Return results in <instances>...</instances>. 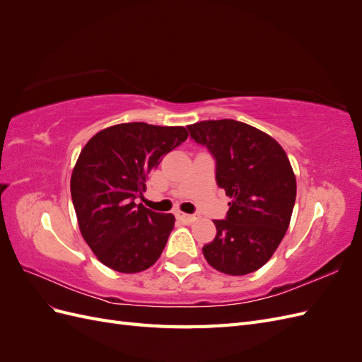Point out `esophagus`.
I'll return each mask as SVG.
<instances>
[{
  "label": "esophagus",
  "mask_w": 362,
  "mask_h": 362,
  "mask_svg": "<svg viewBox=\"0 0 362 362\" xmlns=\"http://www.w3.org/2000/svg\"><path fill=\"white\" fill-rule=\"evenodd\" d=\"M177 218H178V221H181L182 223H193L198 217L193 216V214H185V213L178 211V213H177Z\"/></svg>",
  "instance_id": "obj_1"
}]
</instances>
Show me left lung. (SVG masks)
<instances>
[{"label":"left lung","instance_id":"1","mask_svg":"<svg viewBox=\"0 0 362 362\" xmlns=\"http://www.w3.org/2000/svg\"><path fill=\"white\" fill-rule=\"evenodd\" d=\"M216 160V181L229 210L213 221L216 237L202 247L208 264L242 276L261 269L286 235L296 201V177L286 151L261 129L234 119L187 127Z\"/></svg>","mask_w":362,"mask_h":362}]
</instances>
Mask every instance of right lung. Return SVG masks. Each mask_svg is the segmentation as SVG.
Wrapping results in <instances>:
<instances>
[{
	"mask_svg": "<svg viewBox=\"0 0 362 362\" xmlns=\"http://www.w3.org/2000/svg\"><path fill=\"white\" fill-rule=\"evenodd\" d=\"M187 137L184 127L131 122L100 131L81 149L71 177L72 202L81 235L104 266L137 273L160 258L175 217L134 199L163 156Z\"/></svg>",
	"mask_w": 362,
	"mask_h": 362,
	"instance_id": "obj_1",
	"label": "right lung"
}]
</instances>
